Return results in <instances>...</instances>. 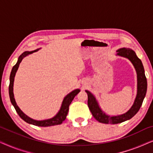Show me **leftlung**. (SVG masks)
<instances>
[{"label": "left lung", "instance_id": "obj_1", "mask_svg": "<svg viewBox=\"0 0 153 153\" xmlns=\"http://www.w3.org/2000/svg\"><path fill=\"white\" fill-rule=\"evenodd\" d=\"M117 52V55L128 58L134 66L137 73V95L134 103L127 113L120 116H109L100 109L95 97L89 91H85L88 94V106L93 117L100 123L105 124H118L129 120L134 116L141 108L147 91V79L144 72L143 64L141 60L136 55L135 52L128 48H122L118 49Z\"/></svg>", "mask_w": 153, "mask_h": 153}]
</instances>
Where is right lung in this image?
<instances>
[{
	"mask_svg": "<svg viewBox=\"0 0 153 153\" xmlns=\"http://www.w3.org/2000/svg\"><path fill=\"white\" fill-rule=\"evenodd\" d=\"M39 49H37L36 50H34V51H33L24 52V53H23L19 57L18 61L16 63L15 65L12 68L11 74H10V85H9V95H10V101H11L12 105L14 106L16 111L17 112V114H19V116H20V118L23 119L25 122L29 123V124L36 125V126H39V127H49V126H53V125H60L65 120L67 115L68 114L69 106H70V104H71V102H72L75 96H76L77 94L80 92V90L79 89L74 90V91L71 92L70 94H68V95L64 98L63 101H62L61 108H60L59 112L56 114V116H54L53 118H52L51 119H48V120H40V121L33 120V119L29 118L28 116H27L26 114H24V113L22 111V110L19 108V106L16 105L15 100H14V93H13L14 79L20 62H22V60L24 59L25 57H26L27 56L29 55V54L33 53V52L38 51Z\"/></svg>",
	"mask_w": 153,
	"mask_h": 153,
	"instance_id": "right-lung-1",
	"label": "right lung"
}]
</instances>
